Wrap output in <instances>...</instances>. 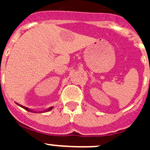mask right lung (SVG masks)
<instances>
[{
    "instance_id": "1",
    "label": "right lung",
    "mask_w": 150,
    "mask_h": 150,
    "mask_svg": "<svg viewBox=\"0 0 150 150\" xmlns=\"http://www.w3.org/2000/svg\"><path fill=\"white\" fill-rule=\"evenodd\" d=\"M16 104H18V106H20L21 107H22V108H23V109L25 110H28V112H36V111L33 110H31V109H29V108H28V107H24V106L21 105V104H18V103H16ZM52 108H53V107H50V108H48V109L45 110L44 112H48V111H50V110H51L52 109Z\"/></svg>"
}]
</instances>
